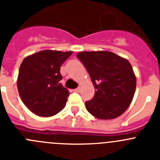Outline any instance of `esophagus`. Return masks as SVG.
Instances as JSON below:
<instances>
[{
	"label": "esophagus",
	"mask_w": 160,
	"mask_h": 160,
	"mask_svg": "<svg viewBox=\"0 0 160 160\" xmlns=\"http://www.w3.org/2000/svg\"><path fill=\"white\" fill-rule=\"evenodd\" d=\"M74 91L76 92V93H79V92H80V88H79V87L76 88V89H74Z\"/></svg>",
	"instance_id": "esophagus-1"
}]
</instances>
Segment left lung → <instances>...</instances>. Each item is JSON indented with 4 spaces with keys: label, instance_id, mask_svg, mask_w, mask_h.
Listing matches in <instances>:
<instances>
[{
    "label": "left lung",
    "instance_id": "obj_1",
    "mask_svg": "<svg viewBox=\"0 0 160 160\" xmlns=\"http://www.w3.org/2000/svg\"><path fill=\"white\" fill-rule=\"evenodd\" d=\"M95 88L87 111L98 119L110 120L124 113L134 97L137 78L128 60L110 51H82L77 55Z\"/></svg>",
    "mask_w": 160,
    "mask_h": 160
}]
</instances>
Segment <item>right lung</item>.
<instances>
[{"mask_svg": "<svg viewBox=\"0 0 160 160\" xmlns=\"http://www.w3.org/2000/svg\"><path fill=\"white\" fill-rule=\"evenodd\" d=\"M72 53L46 50L23 60L17 88L22 102L31 112L39 117H51L63 109L70 93L60 83V67Z\"/></svg>", "mask_w": 160, "mask_h": 160, "instance_id": "1", "label": "right lung"}]
</instances>
